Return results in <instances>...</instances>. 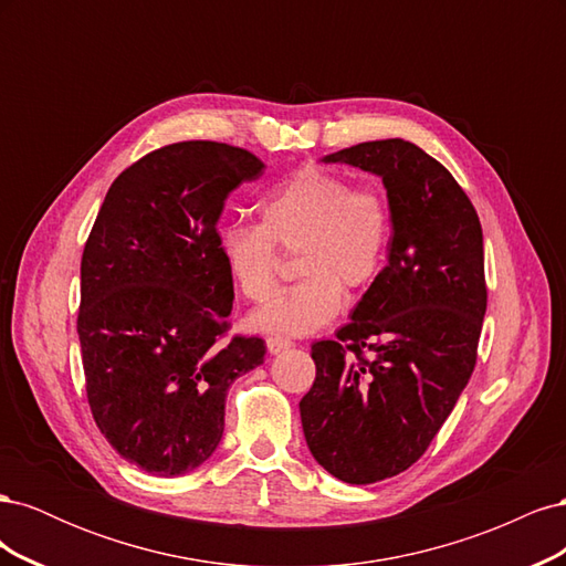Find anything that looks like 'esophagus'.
<instances>
[{
    "instance_id": "obj_1",
    "label": "esophagus",
    "mask_w": 566,
    "mask_h": 566,
    "mask_svg": "<svg viewBox=\"0 0 566 566\" xmlns=\"http://www.w3.org/2000/svg\"><path fill=\"white\" fill-rule=\"evenodd\" d=\"M290 347H293V342L285 339V337H269V339H266L269 354H281V352H285V349H290Z\"/></svg>"
}]
</instances>
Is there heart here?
Listing matches in <instances>:
<instances>
[{
	"instance_id": "obj_1",
	"label": "heart",
	"mask_w": 566,
	"mask_h": 566,
	"mask_svg": "<svg viewBox=\"0 0 566 566\" xmlns=\"http://www.w3.org/2000/svg\"><path fill=\"white\" fill-rule=\"evenodd\" d=\"M391 241V208L375 186L304 167L260 202V224H233L219 254L241 295L262 302L276 287L281 251L297 252L302 281L252 314L256 331L306 335L331 323L345 302L342 287L364 290L380 276Z\"/></svg>"
}]
</instances>
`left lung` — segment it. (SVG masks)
<instances>
[{
	"label": "left lung",
	"instance_id": "left-lung-1",
	"mask_svg": "<svg viewBox=\"0 0 566 566\" xmlns=\"http://www.w3.org/2000/svg\"><path fill=\"white\" fill-rule=\"evenodd\" d=\"M382 177L387 266L337 339L312 345L316 380L300 401L306 447L347 484H375L427 451L465 389L486 314L484 238L447 167L403 139L342 148Z\"/></svg>",
	"mask_w": 566,
	"mask_h": 566
}]
</instances>
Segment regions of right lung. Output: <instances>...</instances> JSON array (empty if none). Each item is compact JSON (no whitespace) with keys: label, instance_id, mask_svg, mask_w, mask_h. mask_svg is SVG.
Instances as JSON below:
<instances>
[{"label":"right lung","instance_id":"add662e5","mask_svg":"<svg viewBox=\"0 0 566 566\" xmlns=\"http://www.w3.org/2000/svg\"><path fill=\"white\" fill-rule=\"evenodd\" d=\"M250 150L179 142L108 188L82 252L77 335L96 427L158 476L200 468L224 434L227 391L264 364L262 337L233 335V281L217 221L262 175Z\"/></svg>","mask_w":566,"mask_h":566}]
</instances>
